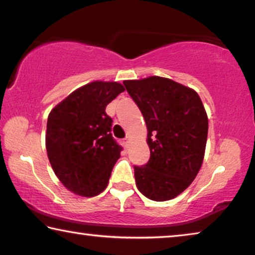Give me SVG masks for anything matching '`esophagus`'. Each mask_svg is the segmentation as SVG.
<instances>
[{
    "label": "esophagus",
    "mask_w": 255,
    "mask_h": 255,
    "mask_svg": "<svg viewBox=\"0 0 255 255\" xmlns=\"http://www.w3.org/2000/svg\"><path fill=\"white\" fill-rule=\"evenodd\" d=\"M129 143H130V139H129V137H127V138H125V139L123 140L124 146L126 147V148H128V146H129Z\"/></svg>",
    "instance_id": "34e87169"
}]
</instances>
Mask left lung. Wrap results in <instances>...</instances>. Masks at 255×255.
<instances>
[{
  "label": "left lung",
  "mask_w": 255,
  "mask_h": 255,
  "mask_svg": "<svg viewBox=\"0 0 255 255\" xmlns=\"http://www.w3.org/2000/svg\"><path fill=\"white\" fill-rule=\"evenodd\" d=\"M147 128L148 162L134 167L136 186L147 199L163 202L183 193L203 163L209 121L197 93L159 76L125 80Z\"/></svg>",
  "instance_id": "8db88e82"
}]
</instances>
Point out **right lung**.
Returning a JSON list of instances; mask_svg holds the SVG:
<instances>
[{"instance_id":"obj_1","label":"right lung","mask_w":255,"mask_h":255,"mask_svg":"<svg viewBox=\"0 0 255 255\" xmlns=\"http://www.w3.org/2000/svg\"><path fill=\"white\" fill-rule=\"evenodd\" d=\"M123 92L118 82L96 80L70 93L48 115V160L64 187L77 195L93 197L107 188L123 147L112 138L106 108Z\"/></svg>"}]
</instances>
